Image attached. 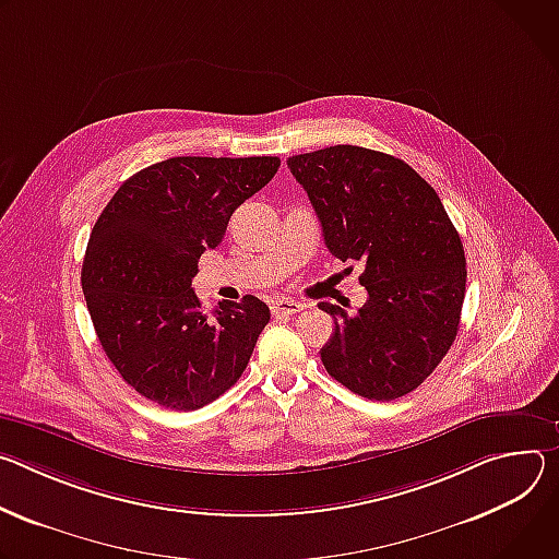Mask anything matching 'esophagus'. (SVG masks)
Returning a JSON list of instances; mask_svg holds the SVG:
<instances>
[{"mask_svg":"<svg viewBox=\"0 0 559 559\" xmlns=\"http://www.w3.org/2000/svg\"><path fill=\"white\" fill-rule=\"evenodd\" d=\"M301 311V304L295 299H286V297H277L271 301V313L275 318H288Z\"/></svg>","mask_w":559,"mask_h":559,"instance_id":"obj_1","label":"esophagus"}]
</instances>
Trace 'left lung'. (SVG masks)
Masks as SVG:
<instances>
[{
	"label": "left lung",
	"instance_id": "obj_1",
	"mask_svg": "<svg viewBox=\"0 0 559 559\" xmlns=\"http://www.w3.org/2000/svg\"><path fill=\"white\" fill-rule=\"evenodd\" d=\"M288 168L329 251L364 262L368 299L355 316L318 304L335 320L324 368L376 402L415 391L455 342L466 293L464 246L442 200L406 162L361 146L293 155Z\"/></svg>",
	"mask_w": 559,
	"mask_h": 559
}]
</instances>
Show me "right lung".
Returning a JSON list of instances; mask_svg holds the SVG:
<instances>
[{
  "label": "right lung",
  "instance_id": "right-lung-1",
  "mask_svg": "<svg viewBox=\"0 0 559 559\" xmlns=\"http://www.w3.org/2000/svg\"><path fill=\"white\" fill-rule=\"evenodd\" d=\"M277 168L280 157H170L123 181L97 217L86 306L106 357L146 400L195 411L241 378L269 306L246 295L206 316L191 284L235 209Z\"/></svg>",
  "mask_w": 559,
  "mask_h": 559
}]
</instances>
